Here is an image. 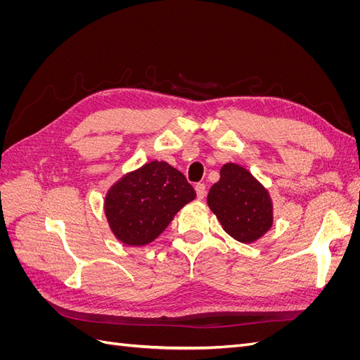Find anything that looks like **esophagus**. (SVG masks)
I'll list each match as a JSON object with an SVG mask.
<instances>
[{
    "label": "esophagus",
    "instance_id": "esophagus-1",
    "mask_svg": "<svg viewBox=\"0 0 360 360\" xmlns=\"http://www.w3.org/2000/svg\"><path fill=\"white\" fill-rule=\"evenodd\" d=\"M195 192H197V198L202 200L205 197V184L198 183L197 186H195Z\"/></svg>",
    "mask_w": 360,
    "mask_h": 360
}]
</instances>
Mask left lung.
Wrapping results in <instances>:
<instances>
[{
  "label": "left lung",
  "mask_w": 360,
  "mask_h": 360,
  "mask_svg": "<svg viewBox=\"0 0 360 360\" xmlns=\"http://www.w3.org/2000/svg\"><path fill=\"white\" fill-rule=\"evenodd\" d=\"M207 204L224 231L240 243H254L274 225V201L269 191L246 168L228 162L221 179L207 195Z\"/></svg>",
  "instance_id": "left-lung-1"
}]
</instances>
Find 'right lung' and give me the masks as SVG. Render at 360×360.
I'll use <instances>...</instances> for the list:
<instances>
[{"label": "right lung", "instance_id": "right-lung-1", "mask_svg": "<svg viewBox=\"0 0 360 360\" xmlns=\"http://www.w3.org/2000/svg\"><path fill=\"white\" fill-rule=\"evenodd\" d=\"M195 197L197 193L179 169L163 160H151L112 184L103 210L117 240L144 246L158 238Z\"/></svg>", "mask_w": 360, "mask_h": 360}]
</instances>
